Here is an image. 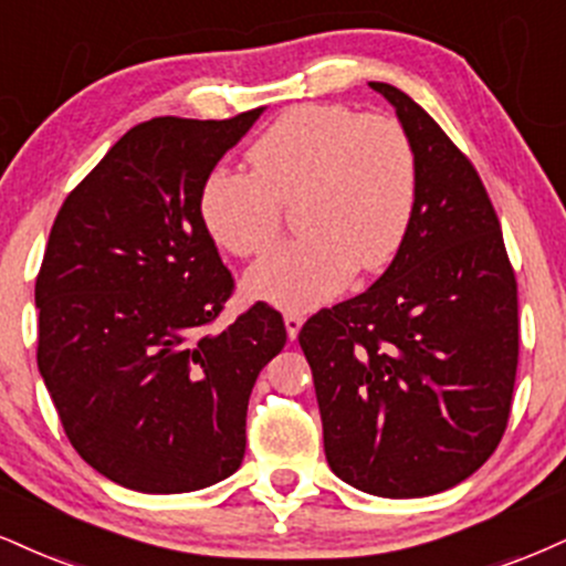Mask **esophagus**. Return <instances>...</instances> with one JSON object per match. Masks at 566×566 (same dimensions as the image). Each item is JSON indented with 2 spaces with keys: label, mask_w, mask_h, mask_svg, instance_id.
I'll return each mask as SVG.
<instances>
[{
  "label": "esophagus",
  "mask_w": 566,
  "mask_h": 566,
  "mask_svg": "<svg viewBox=\"0 0 566 566\" xmlns=\"http://www.w3.org/2000/svg\"><path fill=\"white\" fill-rule=\"evenodd\" d=\"M303 322H305L303 313H297V311H287V313H284V326H287V335H290V339H295V337H297V332H301Z\"/></svg>",
  "instance_id": "1"
}]
</instances>
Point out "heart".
<instances>
[{"label": "heart", "instance_id": "b5f03b06", "mask_svg": "<svg viewBox=\"0 0 566 566\" xmlns=\"http://www.w3.org/2000/svg\"><path fill=\"white\" fill-rule=\"evenodd\" d=\"M253 171L218 166L200 187V218L231 255H263L297 202L301 240L248 274L250 295L305 311L329 301L353 271L369 274L398 253L413 206L419 163L392 115L348 105L292 107L248 149Z\"/></svg>", "mask_w": 566, "mask_h": 566}]
</instances>
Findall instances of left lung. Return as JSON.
I'll return each mask as SVG.
<instances>
[{"instance_id":"left-lung-1","label":"left lung","mask_w":566,"mask_h":566,"mask_svg":"<svg viewBox=\"0 0 566 566\" xmlns=\"http://www.w3.org/2000/svg\"><path fill=\"white\" fill-rule=\"evenodd\" d=\"M419 163L398 255L369 290L303 324L332 472L382 499L474 474L506 432L520 360L516 276L485 184L408 94L371 81Z\"/></svg>"}]
</instances>
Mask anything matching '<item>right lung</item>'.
Returning a JSON list of instances; mask_svg holds the SVG:
<instances>
[{"label":"right lung","instance_id":"add662e5","mask_svg":"<svg viewBox=\"0 0 566 566\" xmlns=\"http://www.w3.org/2000/svg\"><path fill=\"white\" fill-rule=\"evenodd\" d=\"M263 107L134 126L54 218L36 276V360L88 467L139 493H189L242 464L258 374L287 343L258 301L213 329L234 276L200 187Z\"/></svg>","mask_w":566,"mask_h":566}]
</instances>
